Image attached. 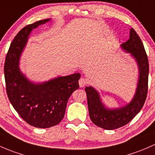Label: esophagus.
<instances>
[{
  "instance_id": "34e87169",
  "label": "esophagus",
  "mask_w": 155,
  "mask_h": 155,
  "mask_svg": "<svg viewBox=\"0 0 155 155\" xmlns=\"http://www.w3.org/2000/svg\"><path fill=\"white\" fill-rule=\"evenodd\" d=\"M87 84H88V81H87V80L85 79V78H81V79L79 80V85L81 87H85Z\"/></svg>"
}]
</instances>
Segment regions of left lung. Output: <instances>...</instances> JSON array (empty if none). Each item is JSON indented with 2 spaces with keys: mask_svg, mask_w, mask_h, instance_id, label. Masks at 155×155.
<instances>
[{
  "mask_svg": "<svg viewBox=\"0 0 155 155\" xmlns=\"http://www.w3.org/2000/svg\"><path fill=\"white\" fill-rule=\"evenodd\" d=\"M121 48L130 54L138 66V81L131 101L125 106L111 109L104 104L96 89L92 87L85 88L91 120L95 125L105 130H114L130 122L141 110L147 96L149 61L143 42L133 28L130 30L129 39L121 45Z\"/></svg>",
  "mask_w": 155,
  "mask_h": 155,
  "instance_id": "8db88e82",
  "label": "left lung"
}]
</instances>
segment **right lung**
<instances>
[{
    "instance_id": "add662e5",
    "label": "right lung",
    "mask_w": 155,
    "mask_h": 155,
    "mask_svg": "<svg viewBox=\"0 0 155 155\" xmlns=\"http://www.w3.org/2000/svg\"><path fill=\"white\" fill-rule=\"evenodd\" d=\"M50 18L25 27L10 45L4 64L6 89L9 101L19 116L30 125L51 127L63 119L68 98L79 88L80 73L57 77L42 83L30 81L19 68V60L30 33Z\"/></svg>"
}]
</instances>
